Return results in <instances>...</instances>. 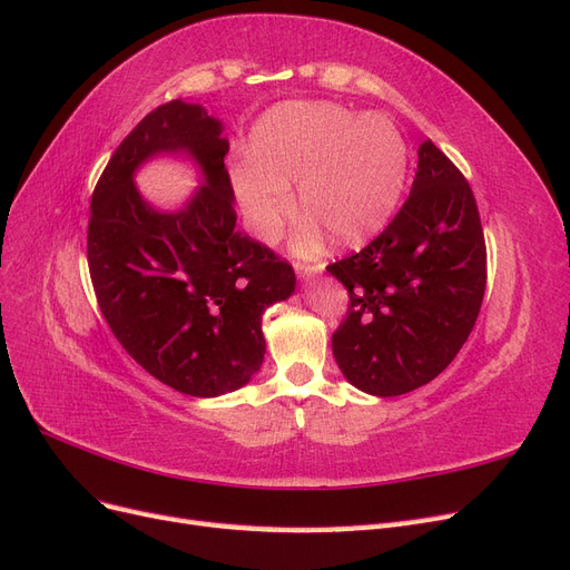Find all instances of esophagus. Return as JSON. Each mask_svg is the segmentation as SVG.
Instances as JSON below:
<instances>
[{
    "instance_id": "34e87169",
    "label": "esophagus",
    "mask_w": 570,
    "mask_h": 570,
    "mask_svg": "<svg viewBox=\"0 0 570 570\" xmlns=\"http://www.w3.org/2000/svg\"><path fill=\"white\" fill-rule=\"evenodd\" d=\"M295 271H297L299 278L308 281V278H314V275H318L323 271V264H302V262H297Z\"/></svg>"
}]
</instances>
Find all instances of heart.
Segmentation results:
<instances>
[{
  "label": "heart",
  "mask_w": 570,
  "mask_h": 570,
  "mask_svg": "<svg viewBox=\"0 0 570 570\" xmlns=\"http://www.w3.org/2000/svg\"><path fill=\"white\" fill-rule=\"evenodd\" d=\"M409 154L404 137L383 116H358L335 105H283L252 130L247 164L233 170V187L249 230L278 237L299 206L342 247L381 233L400 204ZM321 230L308 223L297 239L316 249Z\"/></svg>",
  "instance_id": "b5f03b06"
}]
</instances>
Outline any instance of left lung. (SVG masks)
Returning a JSON list of instances; mask_svg holds the SVG:
<instances>
[{
	"label": "left lung",
	"instance_id": "1",
	"mask_svg": "<svg viewBox=\"0 0 570 570\" xmlns=\"http://www.w3.org/2000/svg\"><path fill=\"white\" fill-rule=\"evenodd\" d=\"M327 273L350 292L347 318L333 333L344 377L375 396L428 385L469 340L485 295L488 249L471 185L423 142L400 214Z\"/></svg>",
	"mask_w": 570,
	"mask_h": 570
}]
</instances>
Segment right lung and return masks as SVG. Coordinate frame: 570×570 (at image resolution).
Here are the masks:
<instances>
[{"instance_id":"add662e5","label":"right lung","mask_w":570,"mask_h":570,"mask_svg":"<svg viewBox=\"0 0 570 570\" xmlns=\"http://www.w3.org/2000/svg\"><path fill=\"white\" fill-rule=\"evenodd\" d=\"M159 153H185L205 183L183 210L159 213L134 170ZM223 124L174 99L118 145L90 204L88 266L101 316L149 375L189 396L243 387L262 368V316L295 292V271L235 230V195L223 164Z\"/></svg>"}]
</instances>
